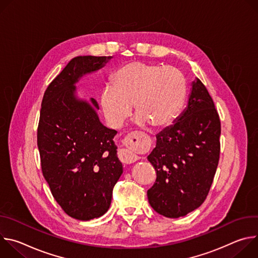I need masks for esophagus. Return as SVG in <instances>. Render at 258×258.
Listing matches in <instances>:
<instances>
[{
	"instance_id": "1",
	"label": "esophagus",
	"mask_w": 258,
	"mask_h": 258,
	"mask_svg": "<svg viewBox=\"0 0 258 258\" xmlns=\"http://www.w3.org/2000/svg\"><path fill=\"white\" fill-rule=\"evenodd\" d=\"M141 138L142 137H140L137 133H131L124 138V144L126 146V148L120 150V152H119L120 160L123 163L131 164V163H134L139 160L140 157L137 156L136 154H134L131 151V148H135V147H137L141 144V141H142Z\"/></svg>"
}]
</instances>
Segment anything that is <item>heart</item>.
<instances>
[{
    "mask_svg": "<svg viewBox=\"0 0 258 258\" xmlns=\"http://www.w3.org/2000/svg\"><path fill=\"white\" fill-rule=\"evenodd\" d=\"M113 86L101 94V105L108 123L120 127L135 104L139 124L153 128L170 125L179 114L186 99L182 73L171 66L132 62L113 76Z\"/></svg>",
    "mask_w": 258,
    "mask_h": 258,
    "instance_id": "heart-1",
    "label": "heart"
}]
</instances>
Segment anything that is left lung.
<instances>
[{
  "instance_id": "8db88e82",
  "label": "left lung",
  "mask_w": 258,
  "mask_h": 258,
  "mask_svg": "<svg viewBox=\"0 0 258 258\" xmlns=\"http://www.w3.org/2000/svg\"><path fill=\"white\" fill-rule=\"evenodd\" d=\"M220 119L206 87L193 83L187 109L156 136L148 156L156 171L147 192L153 209L177 218L198 208L206 199L219 160Z\"/></svg>"
}]
</instances>
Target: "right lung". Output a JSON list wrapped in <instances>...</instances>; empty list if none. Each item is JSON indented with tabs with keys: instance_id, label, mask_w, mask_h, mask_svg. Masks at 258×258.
Segmentation results:
<instances>
[{
	"instance_id": "obj_1",
	"label": "right lung",
	"mask_w": 258,
	"mask_h": 258,
	"mask_svg": "<svg viewBox=\"0 0 258 258\" xmlns=\"http://www.w3.org/2000/svg\"><path fill=\"white\" fill-rule=\"evenodd\" d=\"M111 57L73 58L48 86L42 101L38 147L42 172L51 193L69 216L90 220L109 208L122 173L113 142L116 131L104 126L99 105L79 101L75 84Z\"/></svg>"
}]
</instances>
